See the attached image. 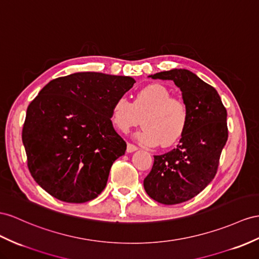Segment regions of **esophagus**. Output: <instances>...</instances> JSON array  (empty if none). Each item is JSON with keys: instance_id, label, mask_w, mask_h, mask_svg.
Instances as JSON below:
<instances>
[{"instance_id": "esophagus-1", "label": "esophagus", "mask_w": 259, "mask_h": 259, "mask_svg": "<svg viewBox=\"0 0 259 259\" xmlns=\"http://www.w3.org/2000/svg\"><path fill=\"white\" fill-rule=\"evenodd\" d=\"M137 150H138V147H136L135 144H131V143L127 144V152H128V153H132V152H135Z\"/></svg>"}]
</instances>
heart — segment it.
<instances>
[{"label":"heart","instance_id":"heart-1","mask_svg":"<svg viewBox=\"0 0 259 259\" xmlns=\"http://www.w3.org/2000/svg\"><path fill=\"white\" fill-rule=\"evenodd\" d=\"M142 117L143 129L138 139L147 145L176 144L186 132L190 121L188 105L162 84H150L139 90L134 102L119 97L111 105L112 124L121 132L135 127Z\"/></svg>","mask_w":259,"mask_h":259}]
</instances>
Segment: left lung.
Listing matches in <instances>:
<instances>
[{
	"label": "left lung",
	"mask_w": 259,
	"mask_h": 259,
	"mask_svg": "<svg viewBox=\"0 0 259 259\" xmlns=\"http://www.w3.org/2000/svg\"><path fill=\"white\" fill-rule=\"evenodd\" d=\"M169 79L182 91L190 121L176 149L154 155L143 186L153 200L176 204L197 196L213 180L222 149L228 140L227 109L218 92L186 69H171L149 75Z\"/></svg>",
	"instance_id": "obj_1"
}]
</instances>
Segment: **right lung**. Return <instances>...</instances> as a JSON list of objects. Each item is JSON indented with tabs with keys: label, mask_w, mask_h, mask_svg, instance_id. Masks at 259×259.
I'll use <instances>...</instances> for the list:
<instances>
[{
	"label": "right lung",
	"mask_w": 259,
	"mask_h": 259,
	"mask_svg": "<svg viewBox=\"0 0 259 259\" xmlns=\"http://www.w3.org/2000/svg\"><path fill=\"white\" fill-rule=\"evenodd\" d=\"M135 78L77 72L52 79L26 112L23 144L35 182L71 203L96 198L127 144L112 127L111 105Z\"/></svg>",
	"instance_id": "1"
}]
</instances>
